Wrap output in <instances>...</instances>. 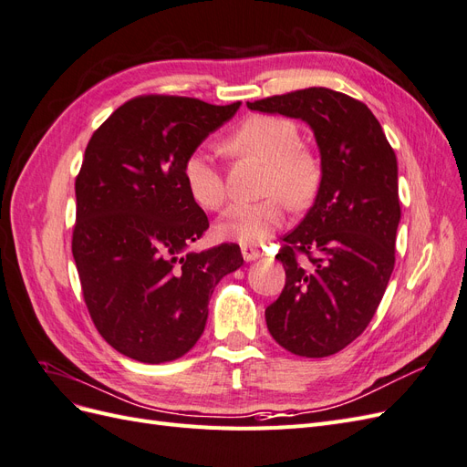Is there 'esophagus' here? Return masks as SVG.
I'll use <instances>...</instances> for the list:
<instances>
[{
	"label": "esophagus",
	"instance_id": "obj_1",
	"mask_svg": "<svg viewBox=\"0 0 467 467\" xmlns=\"http://www.w3.org/2000/svg\"><path fill=\"white\" fill-rule=\"evenodd\" d=\"M242 255H244V259H245L247 263H251V261H255V259H259V257H261V251H259L257 247L242 245Z\"/></svg>",
	"mask_w": 467,
	"mask_h": 467
}]
</instances>
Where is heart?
Segmentation results:
<instances>
[{
	"label": "heart",
	"mask_w": 467,
	"mask_h": 467,
	"mask_svg": "<svg viewBox=\"0 0 467 467\" xmlns=\"http://www.w3.org/2000/svg\"><path fill=\"white\" fill-rule=\"evenodd\" d=\"M223 150L237 158H255L266 165L263 192L268 199L255 204H234L216 223L225 242L261 245L286 220V203L306 208L321 187L317 155L300 144L298 126L290 120L255 115L245 119L223 140ZM182 185L191 201L204 210H220L225 202L223 179L204 151L189 153L181 165Z\"/></svg>",
	"instance_id": "b5f03b06"
}]
</instances>
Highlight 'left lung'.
I'll return each mask as SVG.
<instances>
[{"mask_svg":"<svg viewBox=\"0 0 467 467\" xmlns=\"http://www.w3.org/2000/svg\"><path fill=\"white\" fill-rule=\"evenodd\" d=\"M247 107L307 122L323 173L314 206L282 239L276 259L286 285L265 309L266 327L292 355H335L368 327L393 271L401 220L395 151L368 107L327 88Z\"/></svg>","mask_w":467,"mask_h":467,"instance_id":"8db88e82","label":"left lung"}]
</instances>
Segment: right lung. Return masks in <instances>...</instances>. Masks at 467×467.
Masks as SVG:
<instances>
[{"label":"right lung","instance_id":"right-lung-1","mask_svg":"<svg viewBox=\"0 0 467 467\" xmlns=\"http://www.w3.org/2000/svg\"><path fill=\"white\" fill-rule=\"evenodd\" d=\"M242 103L142 95L93 132L76 179L72 253L97 331L146 364L181 358L199 341L222 276L244 265L235 244L187 251L208 218L181 165Z\"/></svg>","mask_w":467,"mask_h":467}]
</instances>
